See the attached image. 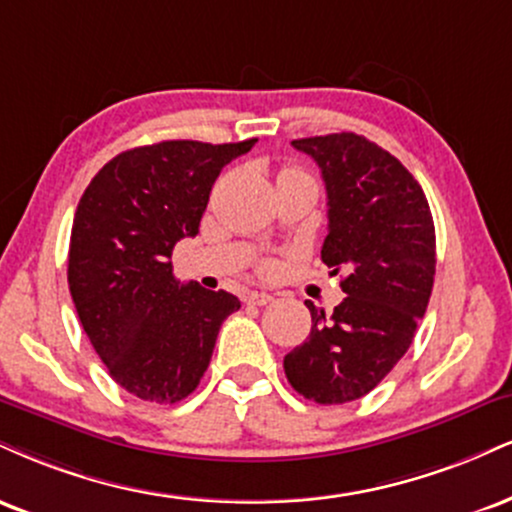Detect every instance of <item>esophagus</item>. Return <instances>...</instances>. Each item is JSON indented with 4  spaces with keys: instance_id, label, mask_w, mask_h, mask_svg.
Masks as SVG:
<instances>
[{
    "instance_id": "esophagus-1",
    "label": "esophagus",
    "mask_w": 512,
    "mask_h": 512,
    "mask_svg": "<svg viewBox=\"0 0 512 512\" xmlns=\"http://www.w3.org/2000/svg\"><path fill=\"white\" fill-rule=\"evenodd\" d=\"M272 300H274V295H269V293L250 291L248 295H245V303L248 305H267V303H272Z\"/></svg>"
}]
</instances>
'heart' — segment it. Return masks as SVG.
Segmentation results:
<instances>
[{
  "instance_id": "b5f03b06",
  "label": "heart",
  "mask_w": 512,
  "mask_h": 512,
  "mask_svg": "<svg viewBox=\"0 0 512 512\" xmlns=\"http://www.w3.org/2000/svg\"><path fill=\"white\" fill-rule=\"evenodd\" d=\"M286 171H295V169H286ZM264 272H274V264L272 262L264 264Z\"/></svg>"
}]
</instances>
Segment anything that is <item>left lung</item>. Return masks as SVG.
<instances>
[{
    "label": "left lung",
    "instance_id": "left-lung-1",
    "mask_svg": "<svg viewBox=\"0 0 512 512\" xmlns=\"http://www.w3.org/2000/svg\"><path fill=\"white\" fill-rule=\"evenodd\" d=\"M322 169L329 233L322 262L343 274L331 315L305 300L310 336L283 357L300 396L341 405L367 396L408 353L429 305L436 233L420 183L391 152L355 133L293 140Z\"/></svg>",
    "mask_w": 512,
    "mask_h": 512
}]
</instances>
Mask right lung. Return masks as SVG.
<instances>
[{"instance_id":"obj_1","label":"right lung","mask_w":512,"mask_h":512,"mask_svg":"<svg viewBox=\"0 0 512 512\" xmlns=\"http://www.w3.org/2000/svg\"><path fill=\"white\" fill-rule=\"evenodd\" d=\"M243 143L164 140L107 162L80 197L69 245L73 305L121 389L178 403L200 384L221 322L240 310L226 291L176 281L171 252L200 231L214 181Z\"/></svg>"}]
</instances>
